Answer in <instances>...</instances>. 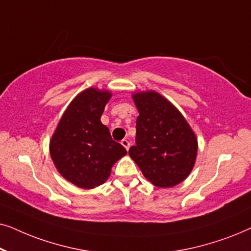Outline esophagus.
<instances>
[{"label": "esophagus", "mask_w": 251, "mask_h": 251, "mask_svg": "<svg viewBox=\"0 0 251 251\" xmlns=\"http://www.w3.org/2000/svg\"><path fill=\"white\" fill-rule=\"evenodd\" d=\"M121 144H122V146L125 147V149H126V151L129 150V147H130V143L128 142V140H126V139H123L122 142H121Z\"/></svg>", "instance_id": "34e87169"}]
</instances>
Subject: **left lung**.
Here are the masks:
<instances>
[{
	"instance_id": "obj_1",
	"label": "left lung",
	"mask_w": 251,
	"mask_h": 251,
	"mask_svg": "<svg viewBox=\"0 0 251 251\" xmlns=\"http://www.w3.org/2000/svg\"><path fill=\"white\" fill-rule=\"evenodd\" d=\"M132 99L139 116L136 145L130 147L129 155L153 185L176 186L193 169L197 136L181 113L157 92H136Z\"/></svg>"
}]
</instances>
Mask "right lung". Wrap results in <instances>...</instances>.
I'll list each match as a JSON object with an SVG mask.
<instances>
[{"label": "right lung", "mask_w": 251, "mask_h": 251, "mask_svg": "<svg viewBox=\"0 0 251 251\" xmlns=\"http://www.w3.org/2000/svg\"><path fill=\"white\" fill-rule=\"evenodd\" d=\"M111 97L109 91L85 89L65 111L51 138L50 155L54 166L77 187L89 190L104 184L113 164L126 154L100 121Z\"/></svg>", "instance_id": "1"}]
</instances>
